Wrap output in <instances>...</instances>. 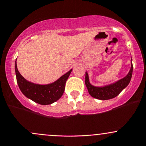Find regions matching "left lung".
Wrapping results in <instances>:
<instances>
[{
  "label": "left lung",
  "mask_w": 146,
  "mask_h": 146,
  "mask_svg": "<svg viewBox=\"0 0 146 146\" xmlns=\"http://www.w3.org/2000/svg\"><path fill=\"white\" fill-rule=\"evenodd\" d=\"M132 72L133 65L131 63V68H130L129 73L123 79L118 80V81H115V83H113L109 85L98 87V86H92L90 84V81H89L88 74L87 72H86L85 84L89 94L92 98L101 100H110V99L114 98L117 96L121 92L122 90L128 86L130 81H131Z\"/></svg>",
  "instance_id": "left-lung-1"
}]
</instances>
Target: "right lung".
<instances>
[{
  "label": "right lung",
  "mask_w": 146,
  "mask_h": 146,
  "mask_svg": "<svg viewBox=\"0 0 146 146\" xmlns=\"http://www.w3.org/2000/svg\"><path fill=\"white\" fill-rule=\"evenodd\" d=\"M72 69L62 75L57 81L46 85H40L30 82L24 79L18 71L17 60L15 62V73L19 88L26 98L42 105L51 104L61 98L66 83Z\"/></svg>",
  "instance_id": "obj_1"
}]
</instances>
